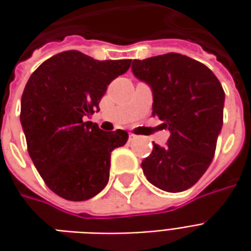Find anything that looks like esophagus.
<instances>
[{"instance_id": "esophagus-1", "label": "esophagus", "mask_w": 251, "mask_h": 251, "mask_svg": "<svg viewBox=\"0 0 251 251\" xmlns=\"http://www.w3.org/2000/svg\"><path fill=\"white\" fill-rule=\"evenodd\" d=\"M129 137H130V140H137V138H140L138 136H136V134H131V133H130V136H129Z\"/></svg>"}]
</instances>
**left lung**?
<instances>
[{
	"mask_svg": "<svg viewBox=\"0 0 251 251\" xmlns=\"http://www.w3.org/2000/svg\"><path fill=\"white\" fill-rule=\"evenodd\" d=\"M131 71L153 93V115L171 136L165 147L153 144L141 163L144 175L157 188L181 192L203 176L215 154L223 125L225 91L203 63L180 53L133 60Z\"/></svg>",
	"mask_w": 251,
	"mask_h": 251,
	"instance_id": "left-lung-1",
	"label": "left lung"
}]
</instances>
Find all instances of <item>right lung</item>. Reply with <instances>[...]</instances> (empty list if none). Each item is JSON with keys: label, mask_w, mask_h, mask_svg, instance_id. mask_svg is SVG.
<instances>
[{"label": "right lung", "mask_w": 251, "mask_h": 251, "mask_svg": "<svg viewBox=\"0 0 251 251\" xmlns=\"http://www.w3.org/2000/svg\"><path fill=\"white\" fill-rule=\"evenodd\" d=\"M130 64L131 59L100 62L64 51L30 75L20 114L28 153L48 188L63 199H91L107 184L111 152L129 134L100 130L83 118L99 111L107 86Z\"/></svg>", "instance_id": "obj_1"}]
</instances>
